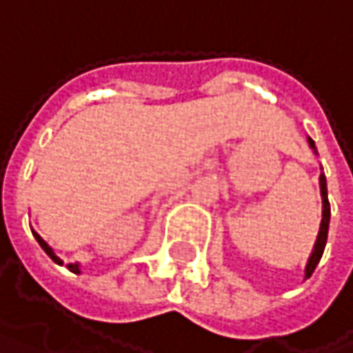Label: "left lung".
I'll return each mask as SVG.
<instances>
[{
  "mask_svg": "<svg viewBox=\"0 0 353 353\" xmlns=\"http://www.w3.org/2000/svg\"><path fill=\"white\" fill-rule=\"evenodd\" d=\"M309 145H311V149L317 153L313 139H309ZM321 170H323V168H321ZM319 185H321V200H323V219H321V227H319V235L317 241H315V247H313V253H311V257H309V261H307V268H305V278H309V276L315 272L319 259H321V255H323V251H325L327 231H329V219H331V208H329V198H327V179H325V174L319 176Z\"/></svg>",
  "mask_w": 353,
  "mask_h": 353,
  "instance_id": "1",
  "label": "left lung"
}]
</instances>
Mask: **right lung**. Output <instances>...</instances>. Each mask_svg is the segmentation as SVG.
<instances>
[{
	"label": "right lung",
	"mask_w": 353,
	"mask_h": 353,
	"mask_svg": "<svg viewBox=\"0 0 353 353\" xmlns=\"http://www.w3.org/2000/svg\"><path fill=\"white\" fill-rule=\"evenodd\" d=\"M32 235H34V237H36V241H38V245H40V247H42V249H44V253H46V255H48V257H50V259H52L54 263H59V265H63V261H61V259H59V257L54 255V251H52V249L48 247V243H46V241H44V239H42V237H40L38 233H34V231H32ZM67 268H69V270H71L73 274H81V270H79V263H69Z\"/></svg>",
	"instance_id": "add662e5"
}]
</instances>
